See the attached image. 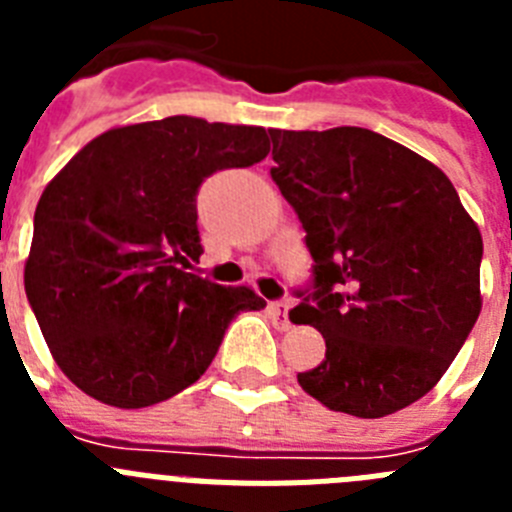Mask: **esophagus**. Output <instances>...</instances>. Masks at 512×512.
<instances>
[{
  "label": "esophagus",
  "mask_w": 512,
  "mask_h": 512,
  "mask_svg": "<svg viewBox=\"0 0 512 512\" xmlns=\"http://www.w3.org/2000/svg\"><path fill=\"white\" fill-rule=\"evenodd\" d=\"M269 312H271V318H274V323H277L279 330H287L289 325H292V323H289V318H287L289 302H271Z\"/></svg>",
  "instance_id": "1"
}]
</instances>
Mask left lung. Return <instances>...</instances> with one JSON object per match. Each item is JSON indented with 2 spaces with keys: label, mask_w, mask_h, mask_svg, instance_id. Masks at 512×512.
I'll return each instance as SVG.
<instances>
[{
  "label": "left lung",
  "mask_w": 512,
  "mask_h": 512,
  "mask_svg": "<svg viewBox=\"0 0 512 512\" xmlns=\"http://www.w3.org/2000/svg\"><path fill=\"white\" fill-rule=\"evenodd\" d=\"M284 200L315 261L289 312L325 338L297 374L328 410L384 418L433 390L482 310V233L449 176L366 128L269 130Z\"/></svg>",
  "instance_id": "1"
}]
</instances>
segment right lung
<instances>
[{
  "mask_svg": "<svg viewBox=\"0 0 512 512\" xmlns=\"http://www.w3.org/2000/svg\"><path fill=\"white\" fill-rule=\"evenodd\" d=\"M259 125L174 115L97 135L35 207L25 292L51 356L81 392L122 410L187 390L230 320L264 310L251 287L187 271L200 259L197 189L259 164Z\"/></svg>",
  "mask_w": 512,
  "mask_h": 512,
  "instance_id": "right-lung-1",
  "label": "right lung"
}]
</instances>
